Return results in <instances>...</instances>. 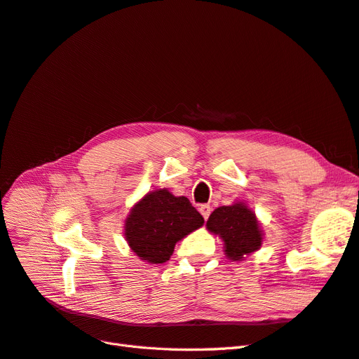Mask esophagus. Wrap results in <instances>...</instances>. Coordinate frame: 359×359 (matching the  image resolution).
I'll list each match as a JSON object with an SVG mask.
<instances>
[{"label": "esophagus", "mask_w": 359, "mask_h": 359, "mask_svg": "<svg viewBox=\"0 0 359 359\" xmlns=\"http://www.w3.org/2000/svg\"><path fill=\"white\" fill-rule=\"evenodd\" d=\"M199 212L202 214V217L205 220H208V217L211 214V206L210 205H201L199 206Z\"/></svg>", "instance_id": "obj_1"}]
</instances>
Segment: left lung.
Returning a JSON list of instances; mask_svg holds the SVG:
<instances>
[{
  "mask_svg": "<svg viewBox=\"0 0 359 359\" xmlns=\"http://www.w3.org/2000/svg\"><path fill=\"white\" fill-rule=\"evenodd\" d=\"M206 229L220 238L226 257L233 262L257 252L264 243V231L256 214L240 201L215 208L206 222Z\"/></svg>",
  "mask_w": 359,
  "mask_h": 359,
  "instance_id": "8db88e82",
  "label": "left lung"
}]
</instances>
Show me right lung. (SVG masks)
I'll list each match as a JSON object with an SVG mask.
<instances>
[{
  "label": "right lung",
  "instance_id": "obj_1",
  "mask_svg": "<svg viewBox=\"0 0 359 359\" xmlns=\"http://www.w3.org/2000/svg\"><path fill=\"white\" fill-rule=\"evenodd\" d=\"M202 224L203 217L186 196L156 189L132 206L124 220V238L144 262L165 264L175 244Z\"/></svg>",
  "mask_w": 359,
  "mask_h": 359
}]
</instances>
